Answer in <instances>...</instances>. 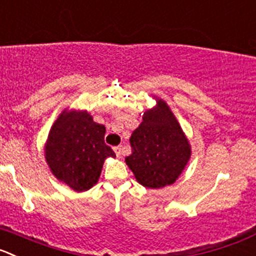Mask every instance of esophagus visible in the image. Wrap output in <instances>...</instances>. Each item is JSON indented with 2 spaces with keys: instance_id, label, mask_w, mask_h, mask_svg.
<instances>
[{
  "instance_id": "obj_1",
  "label": "esophagus",
  "mask_w": 256,
  "mask_h": 256,
  "mask_svg": "<svg viewBox=\"0 0 256 256\" xmlns=\"http://www.w3.org/2000/svg\"><path fill=\"white\" fill-rule=\"evenodd\" d=\"M114 150L116 152V156L121 158V155H122V146H114Z\"/></svg>"
}]
</instances>
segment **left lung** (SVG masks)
Masks as SVG:
<instances>
[{"label":"left lung","mask_w":256,"mask_h":256,"mask_svg":"<svg viewBox=\"0 0 256 256\" xmlns=\"http://www.w3.org/2000/svg\"><path fill=\"white\" fill-rule=\"evenodd\" d=\"M152 98L156 104L142 114V124L130 138L132 152L125 162L140 184L159 190L179 178L192 148L168 104L158 96Z\"/></svg>","instance_id":"obj_1"}]
</instances>
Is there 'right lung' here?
I'll return each instance as SVG.
<instances>
[{
    "label": "right lung",
    "instance_id": "obj_1",
    "mask_svg": "<svg viewBox=\"0 0 256 256\" xmlns=\"http://www.w3.org/2000/svg\"><path fill=\"white\" fill-rule=\"evenodd\" d=\"M104 125L94 122L87 110L64 108L45 142V162L52 176L76 192H86L98 182L114 150L104 144Z\"/></svg>",
    "mask_w": 256,
    "mask_h": 256
}]
</instances>
